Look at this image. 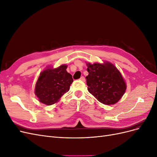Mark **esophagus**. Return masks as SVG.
<instances>
[{
    "instance_id": "1",
    "label": "esophagus",
    "mask_w": 157,
    "mask_h": 157,
    "mask_svg": "<svg viewBox=\"0 0 157 157\" xmlns=\"http://www.w3.org/2000/svg\"><path fill=\"white\" fill-rule=\"evenodd\" d=\"M80 80H82V81H83V82H84V81H85V78L83 77V76H82V77H80Z\"/></svg>"
}]
</instances>
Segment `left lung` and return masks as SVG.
Wrapping results in <instances>:
<instances>
[{
  "mask_svg": "<svg viewBox=\"0 0 157 157\" xmlns=\"http://www.w3.org/2000/svg\"><path fill=\"white\" fill-rule=\"evenodd\" d=\"M88 75L86 77L88 92L105 105H113L124 95L126 84L120 71L113 64L86 63Z\"/></svg>",
  "mask_w": 157,
  "mask_h": 157,
  "instance_id": "1",
  "label": "left lung"
}]
</instances>
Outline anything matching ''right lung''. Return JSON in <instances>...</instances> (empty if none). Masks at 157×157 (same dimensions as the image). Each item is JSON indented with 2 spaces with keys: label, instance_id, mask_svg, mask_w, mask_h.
<instances>
[{
  "label": "right lung",
  "instance_id": "1",
  "mask_svg": "<svg viewBox=\"0 0 157 157\" xmlns=\"http://www.w3.org/2000/svg\"><path fill=\"white\" fill-rule=\"evenodd\" d=\"M67 67L66 65H62L58 68L47 69L41 72L35 90L40 102L47 105H53L69 91L73 79L72 75L66 71Z\"/></svg>",
  "mask_w": 157,
  "mask_h": 157
}]
</instances>
